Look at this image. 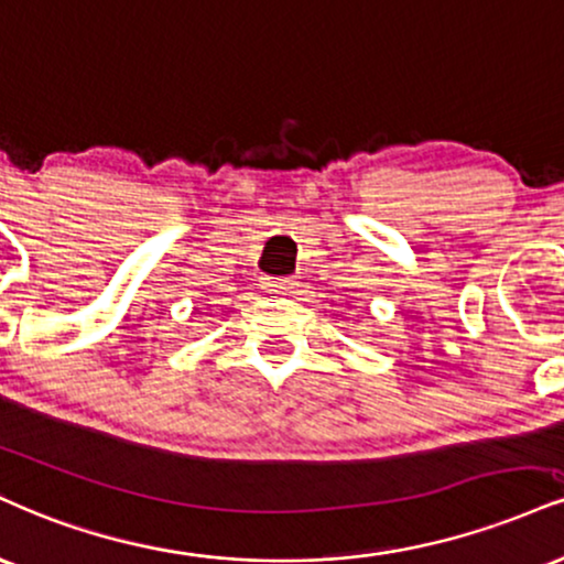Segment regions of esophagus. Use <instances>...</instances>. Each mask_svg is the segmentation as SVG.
<instances>
[{"label": "esophagus", "mask_w": 564, "mask_h": 564, "mask_svg": "<svg viewBox=\"0 0 564 564\" xmlns=\"http://www.w3.org/2000/svg\"><path fill=\"white\" fill-rule=\"evenodd\" d=\"M264 289L275 291V294H289L291 289H296L294 278H264Z\"/></svg>", "instance_id": "esophagus-1"}]
</instances>
